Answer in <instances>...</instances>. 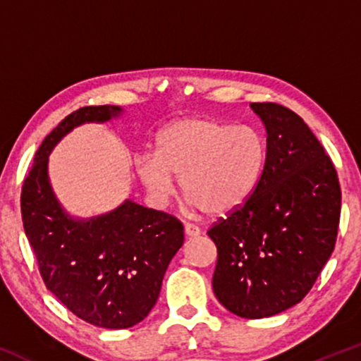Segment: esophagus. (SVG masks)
<instances>
[{
  "label": "esophagus",
  "instance_id": "1",
  "mask_svg": "<svg viewBox=\"0 0 361 361\" xmlns=\"http://www.w3.org/2000/svg\"><path fill=\"white\" fill-rule=\"evenodd\" d=\"M185 234L186 237H197L200 234V229L194 224H185Z\"/></svg>",
  "mask_w": 361,
  "mask_h": 361
}]
</instances>
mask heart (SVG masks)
I'll use <instances>...</instances> for the list:
<instances>
[{
  "label": "heart",
  "mask_w": 361,
  "mask_h": 361,
  "mask_svg": "<svg viewBox=\"0 0 361 361\" xmlns=\"http://www.w3.org/2000/svg\"><path fill=\"white\" fill-rule=\"evenodd\" d=\"M266 159V142L253 127L192 116L170 122L157 133L154 156H138L135 173L156 205L169 202L176 178L189 204L219 218L253 197Z\"/></svg>",
  "instance_id": "b5f03b06"
}]
</instances>
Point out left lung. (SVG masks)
<instances>
[{
	"label": "left lung",
	"mask_w": 361,
	"mask_h": 361,
	"mask_svg": "<svg viewBox=\"0 0 361 361\" xmlns=\"http://www.w3.org/2000/svg\"><path fill=\"white\" fill-rule=\"evenodd\" d=\"M267 133L266 169L248 202L207 232L218 248L213 291L242 319L302 301L331 256L341 188L307 124L277 103H252Z\"/></svg>",
	"instance_id": "8db88e82"
}]
</instances>
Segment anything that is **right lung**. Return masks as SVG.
<instances>
[{"mask_svg": "<svg viewBox=\"0 0 361 361\" xmlns=\"http://www.w3.org/2000/svg\"><path fill=\"white\" fill-rule=\"evenodd\" d=\"M121 106H84L41 143L23 181L20 207L41 277L60 302L90 325L122 329L142 322L159 298L170 261L185 242L178 219L127 199L99 216L75 218L49 180V154L66 133L108 122Z\"/></svg>", "mask_w": 361, "mask_h": 361, "instance_id": "1", "label": "right lung"}]
</instances>
